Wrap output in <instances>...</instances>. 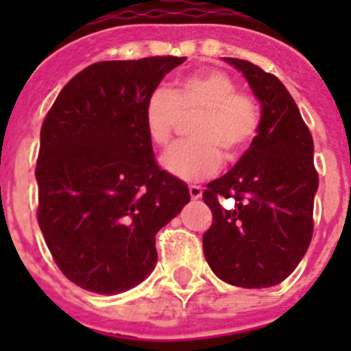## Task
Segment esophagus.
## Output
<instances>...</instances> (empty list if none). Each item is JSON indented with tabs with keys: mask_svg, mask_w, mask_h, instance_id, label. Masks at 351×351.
Listing matches in <instances>:
<instances>
[{
	"mask_svg": "<svg viewBox=\"0 0 351 351\" xmlns=\"http://www.w3.org/2000/svg\"><path fill=\"white\" fill-rule=\"evenodd\" d=\"M189 195H191L193 200H198V198H202V187H200V186H189Z\"/></svg>",
	"mask_w": 351,
	"mask_h": 351,
	"instance_id": "esophagus-1",
	"label": "esophagus"
}]
</instances>
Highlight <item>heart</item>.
I'll return each mask as SVG.
<instances>
[{
	"mask_svg": "<svg viewBox=\"0 0 351 351\" xmlns=\"http://www.w3.org/2000/svg\"><path fill=\"white\" fill-rule=\"evenodd\" d=\"M189 136L171 149L162 165L182 180H200L228 162L240 158L258 131V109L250 96L220 71H200L176 84L175 90L158 87L143 106V127L156 147H167L180 118L195 117Z\"/></svg>",
	"mask_w": 351,
	"mask_h": 351,
	"instance_id": "obj_1",
	"label": "heart"
}]
</instances>
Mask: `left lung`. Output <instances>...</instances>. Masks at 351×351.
Masks as SVG:
<instances>
[{
    "mask_svg": "<svg viewBox=\"0 0 351 351\" xmlns=\"http://www.w3.org/2000/svg\"><path fill=\"white\" fill-rule=\"evenodd\" d=\"M242 73L261 104V121L231 171L209 182L204 202L213 224L204 255L220 280L239 288H271L288 278L308 251L319 176L313 138L282 82L253 63L224 58ZM224 196L235 209L222 210Z\"/></svg>",
    "mask_w": 351,
    "mask_h": 351,
    "instance_id": "obj_1",
    "label": "left lung"
}]
</instances>
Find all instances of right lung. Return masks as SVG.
Masks as SVG:
<instances>
[{
  "label": "right lung",
  "instance_id": "obj_1",
  "mask_svg": "<svg viewBox=\"0 0 351 351\" xmlns=\"http://www.w3.org/2000/svg\"><path fill=\"white\" fill-rule=\"evenodd\" d=\"M186 58L100 62L58 95L40 134L38 224L58 267L80 288L118 295L151 275L156 233L189 189L154 162L143 106Z\"/></svg>",
  "mask_w": 351,
  "mask_h": 351
}]
</instances>
